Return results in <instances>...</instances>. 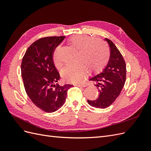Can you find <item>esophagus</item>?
<instances>
[{
	"mask_svg": "<svg viewBox=\"0 0 151 151\" xmlns=\"http://www.w3.org/2000/svg\"><path fill=\"white\" fill-rule=\"evenodd\" d=\"M75 86H78V87H86L87 86V84L85 83H79V84H75Z\"/></svg>",
	"mask_w": 151,
	"mask_h": 151,
	"instance_id": "obj_1",
	"label": "esophagus"
}]
</instances>
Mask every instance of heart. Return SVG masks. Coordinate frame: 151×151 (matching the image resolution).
<instances>
[{"mask_svg":"<svg viewBox=\"0 0 151 151\" xmlns=\"http://www.w3.org/2000/svg\"><path fill=\"white\" fill-rule=\"evenodd\" d=\"M70 46L77 50V60L74 63L67 65L62 71L63 79L71 83H78L83 78L88 70L91 72L101 70L109 58V52L107 45L103 41L94 40L89 36L75 35L68 39ZM59 47L54 50L53 60L55 66L59 69L62 63L57 53Z\"/></svg>","mask_w":151,"mask_h":151,"instance_id":"1","label":"heart"}]
</instances>
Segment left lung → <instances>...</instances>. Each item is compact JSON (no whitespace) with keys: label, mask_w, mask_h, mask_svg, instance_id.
I'll list each match as a JSON object with an SVG mask.
<instances>
[{"label":"left lung","mask_w":151,"mask_h":151,"mask_svg":"<svg viewBox=\"0 0 151 151\" xmlns=\"http://www.w3.org/2000/svg\"><path fill=\"white\" fill-rule=\"evenodd\" d=\"M110 48V55L106 67L99 74L91 77L99 93L98 99L88 100L90 106L99 108L109 107L120 95L126 81V64L121 53L111 40L104 38Z\"/></svg>","instance_id":"1"}]
</instances>
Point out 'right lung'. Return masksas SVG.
<instances>
[{
  "instance_id": "right-lung-1",
  "label": "right lung",
  "mask_w": 151,
  "mask_h": 151,
  "mask_svg": "<svg viewBox=\"0 0 151 151\" xmlns=\"http://www.w3.org/2000/svg\"><path fill=\"white\" fill-rule=\"evenodd\" d=\"M65 36H50L36 41L26 50L21 63V76L27 95L36 106L52 113L65 103L72 84H55L60 78L53 53Z\"/></svg>"
}]
</instances>
